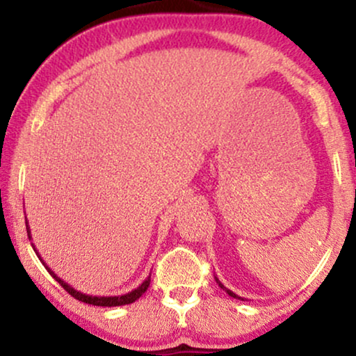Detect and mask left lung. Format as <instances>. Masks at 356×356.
<instances>
[{"label": "left lung", "instance_id": "left-lung-1", "mask_svg": "<svg viewBox=\"0 0 356 356\" xmlns=\"http://www.w3.org/2000/svg\"><path fill=\"white\" fill-rule=\"evenodd\" d=\"M216 281H218V284L220 286V288H222V289H224V291H226V293H227V295H229V296H232V298H238V300H239V298H241V296H238V295H236V293H232V291H231V289H227V288H226V286H224V284H222V283H220V281L218 280V276H216ZM241 300H243V298H241Z\"/></svg>", "mask_w": 356, "mask_h": 356}]
</instances>
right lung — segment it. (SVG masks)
Instances as JSON below:
<instances>
[{
    "label": "right lung",
    "mask_w": 356,
    "mask_h": 356,
    "mask_svg": "<svg viewBox=\"0 0 356 356\" xmlns=\"http://www.w3.org/2000/svg\"><path fill=\"white\" fill-rule=\"evenodd\" d=\"M26 232H28V238L31 239V231H30V227H28V220H26ZM31 246H33V244H31ZM33 249H35L36 256H38L40 261H42V263H43V266L47 268V271L50 273L53 277H55V281H58L61 288H63L65 291H68V295H72L73 298H75V300L83 301V303H87V305H93V306H124V305H130V303H134V301H136V300H138V298H140L142 295H144V293L147 291V288H149V284H150V276H149L144 281V283L138 284L136 289H132V291L125 293V295H118V296H92V295H85V293L76 291V289L73 288V286H70L68 283H65V281L61 280V277L56 276L55 273H53L51 269L47 266V263H44V261L42 259V256L38 254V251H36L35 246H33Z\"/></svg>",
    "instance_id": "1"
}]
</instances>
